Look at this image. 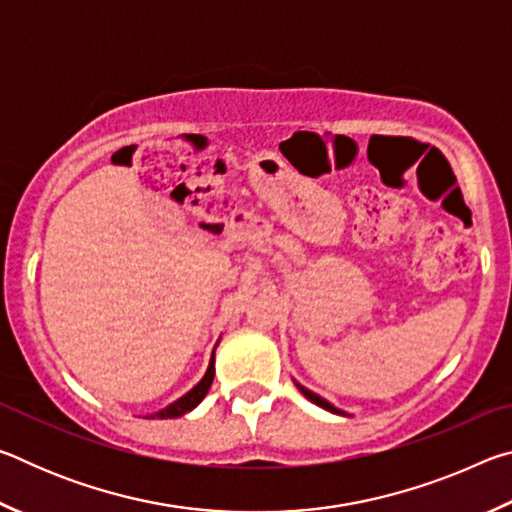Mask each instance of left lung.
<instances>
[{"label":"left lung","instance_id":"1","mask_svg":"<svg viewBox=\"0 0 512 512\" xmlns=\"http://www.w3.org/2000/svg\"><path fill=\"white\" fill-rule=\"evenodd\" d=\"M298 388H300V393L302 395H305L307 397V400H311V402H314V404H318V406H323V409H327V411H332V413H343V411H339V409H336V406H332V404H329L327 400H323V397H320V395H316V393H311L309 391V388H305V386H300V384H296Z\"/></svg>","mask_w":512,"mask_h":512}]
</instances>
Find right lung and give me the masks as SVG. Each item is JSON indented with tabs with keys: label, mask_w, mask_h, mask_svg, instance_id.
<instances>
[{
	"label": "right lung",
	"mask_w": 512,
	"mask_h": 512,
	"mask_svg": "<svg viewBox=\"0 0 512 512\" xmlns=\"http://www.w3.org/2000/svg\"><path fill=\"white\" fill-rule=\"evenodd\" d=\"M212 379H214V357L210 361V366H207L205 377L198 381V384L192 388V391L180 397L178 402L169 404L167 409H162V411H158L155 415H151V418H160V420H164V418H180V415H185L187 411H192L194 406L201 404V400L207 395V391H210Z\"/></svg>",
	"instance_id": "1"
}]
</instances>
